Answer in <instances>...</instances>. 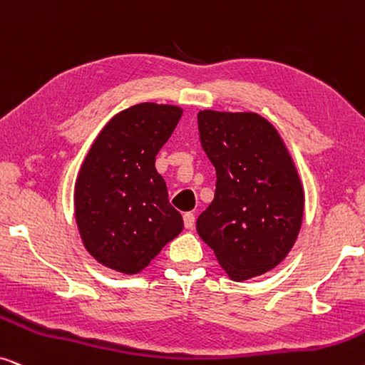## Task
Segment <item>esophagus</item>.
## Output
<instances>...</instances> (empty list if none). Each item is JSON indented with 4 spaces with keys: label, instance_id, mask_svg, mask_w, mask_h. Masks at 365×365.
Segmentation results:
<instances>
[{
    "label": "esophagus",
    "instance_id": "1",
    "mask_svg": "<svg viewBox=\"0 0 365 365\" xmlns=\"http://www.w3.org/2000/svg\"><path fill=\"white\" fill-rule=\"evenodd\" d=\"M182 221H184V228L192 230L194 228V223H196V217H194L192 212H184Z\"/></svg>",
    "mask_w": 365,
    "mask_h": 365
}]
</instances>
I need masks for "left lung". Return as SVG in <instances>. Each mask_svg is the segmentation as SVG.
<instances>
[{"label":"left lung","mask_w":365,"mask_h":365,"mask_svg":"<svg viewBox=\"0 0 365 365\" xmlns=\"http://www.w3.org/2000/svg\"><path fill=\"white\" fill-rule=\"evenodd\" d=\"M201 148L216 169L215 200L196 230L233 280L275 268L295 243L304 191L275 127L252 112L197 113Z\"/></svg>","instance_id":"left-lung-1"}]
</instances>
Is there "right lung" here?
<instances>
[{
    "label": "right lung",
    "mask_w": 365,
    "mask_h": 365,
    "mask_svg": "<svg viewBox=\"0 0 365 365\" xmlns=\"http://www.w3.org/2000/svg\"><path fill=\"white\" fill-rule=\"evenodd\" d=\"M182 110L139 103L117 113L80 169L75 217L85 248L117 272H140L181 233L182 217L169 205L155 155L176 129Z\"/></svg>",
    "instance_id": "obj_1"
}]
</instances>
